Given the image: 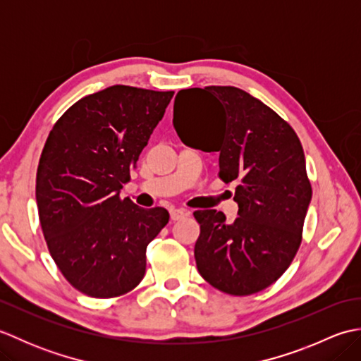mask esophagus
<instances>
[{
    "instance_id": "1",
    "label": "esophagus",
    "mask_w": 361,
    "mask_h": 361,
    "mask_svg": "<svg viewBox=\"0 0 361 361\" xmlns=\"http://www.w3.org/2000/svg\"><path fill=\"white\" fill-rule=\"evenodd\" d=\"M189 216V211L188 209H183V208H173L171 209V219L172 220H180L183 217Z\"/></svg>"
}]
</instances>
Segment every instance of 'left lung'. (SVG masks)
<instances>
[{
  "label": "left lung",
  "mask_w": 361,
  "mask_h": 361,
  "mask_svg": "<svg viewBox=\"0 0 361 361\" xmlns=\"http://www.w3.org/2000/svg\"><path fill=\"white\" fill-rule=\"evenodd\" d=\"M201 118L190 129L187 111ZM180 140L219 155V176L237 181L239 217L195 211L200 224L194 256L198 273L228 295L247 296L270 287L301 245L312 200L305 157L295 130L278 113L235 87L181 90L173 104Z\"/></svg>",
  "instance_id": "1"
}]
</instances>
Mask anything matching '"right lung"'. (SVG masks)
Instances as JSON below:
<instances>
[{"mask_svg":"<svg viewBox=\"0 0 361 361\" xmlns=\"http://www.w3.org/2000/svg\"><path fill=\"white\" fill-rule=\"evenodd\" d=\"M173 91L113 85L82 97L49 132L37 169V208L59 270L82 293L114 298L144 278L164 208L121 198Z\"/></svg>","mask_w":361,"mask_h":361,"instance_id":"add662e5","label":"right lung"}]
</instances>
